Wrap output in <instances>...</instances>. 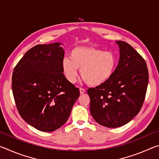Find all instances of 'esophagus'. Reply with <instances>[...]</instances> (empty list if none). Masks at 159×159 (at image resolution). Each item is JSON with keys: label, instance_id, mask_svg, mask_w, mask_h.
I'll use <instances>...</instances> for the list:
<instances>
[{"label": "esophagus", "instance_id": "esophagus-1", "mask_svg": "<svg viewBox=\"0 0 159 159\" xmlns=\"http://www.w3.org/2000/svg\"><path fill=\"white\" fill-rule=\"evenodd\" d=\"M80 94H83L85 92V90L84 89V88H80Z\"/></svg>", "mask_w": 159, "mask_h": 159}]
</instances>
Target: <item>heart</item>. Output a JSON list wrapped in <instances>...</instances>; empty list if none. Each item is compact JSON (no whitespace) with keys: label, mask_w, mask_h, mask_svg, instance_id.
Returning <instances> with one entry per match:
<instances>
[{"label":"heart","mask_w":159,"mask_h":159,"mask_svg":"<svg viewBox=\"0 0 159 159\" xmlns=\"http://www.w3.org/2000/svg\"><path fill=\"white\" fill-rule=\"evenodd\" d=\"M118 64V58L111 51L91 47H76L70 58L61 61L63 74L69 82L76 81L79 69L83 80L91 86L101 85L111 79Z\"/></svg>","instance_id":"1"}]
</instances>
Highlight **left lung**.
I'll use <instances>...</instances> for the list:
<instances>
[{
    "mask_svg": "<svg viewBox=\"0 0 159 159\" xmlns=\"http://www.w3.org/2000/svg\"><path fill=\"white\" fill-rule=\"evenodd\" d=\"M119 61L108 81L88 90L90 110L99 124L118 128L130 122L143 104L149 73L143 57L127 43L116 41Z\"/></svg>",
    "mask_w": 159,
    "mask_h": 159,
    "instance_id": "left-lung-1",
    "label": "left lung"
}]
</instances>
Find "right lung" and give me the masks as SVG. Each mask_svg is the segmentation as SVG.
I'll return each mask as SVG.
<instances>
[{
	"label": "right lung",
	"mask_w": 159,
	"mask_h": 159,
	"mask_svg": "<svg viewBox=\"0 0 159 159\" xmlns=\"http://www.w3.org/2000/svg\"><path fill=\"white\" fill-rule=\"evenodd\" d=\"M60 43L37 45L15 67L12 90L21 118L37 130L52 132L66 122L80 91L63 74Z\"/></svg>",
	"instance_id": "right-lung-1"
}]
</instances>
